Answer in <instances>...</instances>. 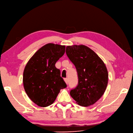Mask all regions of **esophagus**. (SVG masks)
Here are the masks:
<instances>
[{"instance_id":"esophagus-1","label":"esophagus","mask_w":133,"mask_h":133,"mask_svg":"<svg viewBox=\"0 0 133 133\" xmlns=\"http://www.w3.org/2000/svg\"><path fill=\"white\" fill-rule=\"evenodd\" d=\"M64 81H65V83H66V84L68 83V78H65V79H64Z\"/></svg>"}]
</instances>
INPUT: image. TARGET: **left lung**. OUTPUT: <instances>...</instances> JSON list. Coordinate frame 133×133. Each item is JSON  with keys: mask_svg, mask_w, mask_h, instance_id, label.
<instances>
[{"mask_svg": "<svg viewBox=\"0 0 133 133\" xmlns=\"http://www.w3.org/2000/svg\"><path fill=\"white\" fill-rule=\"evenodd\" d=\"M66 54L75 65L78 82L70 95L78 104L87 107L95 103L104 94L108 73L105 64L94 51L84 45L67 46Z\"/></svg>", "mask_w": 133, "mask_h": 133, "instance_id": "left-lung-1", "label": "left lung"}]
</instances>
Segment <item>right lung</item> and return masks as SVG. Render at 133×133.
I'll return each instance as SVG.
<instances>
[{
	"label": "right lung",
	"instance_id": "add662e5",
	"mask_svg": "<svg viewBox=\"0 0 133 133\" xmlns=\"http://www.w3.org/2000/svg\"><path fill=\"white\" fill-rule=\"evenodd\" d=\"M65 51V46L48 43L39 48L25 67V91L37 105L46 107L55 102L61 89L66 85L55 64Z\"/></svg>",
	"mask_w": 133,
	"mask_h": 133
}]
</instances>
